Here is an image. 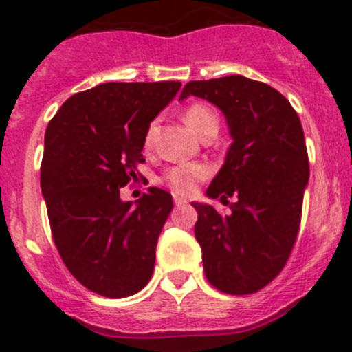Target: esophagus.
Listing matches in <instances>:
<instances>
[{
	"mask_svg": "<svg viewBox=\"0 0 352 352\" xmlns=\"http://www.w3.org/2000/svg\"><path fill=\"white\" fill-rule=\"evenodd\" d=\"M173 201H175V206H186L187 205L186 199L179 198V196H175V199H173Z\"/></svg>",
	"mask_w": 352,
	"mask_h": 352,
	"instance_id": "obj_1",
	"label": "esophagus"
}]
</instances>
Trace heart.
Wrapping results in <instances>:
<instances>
[{
  "label": "heart",
  "instance_id": "b5f03b06",
  "mask_svg": "<svg viewBox=\"0 0 352 352\" xmlns=\"http://www.w3.org/2000/svg\"><path fill=\"white\" fill-rule=\"evenodd\" d=\"M184 121L198 137L206 135L208 131L219 130V114L213 107H210L208 104H203V102H195L187 107L184 111ZM153 131L154 126L151 124L146 131V137H144V146L146 147H151V144H153ZM208 173L210 170L205 165L192 163V165H179L168 168L165 175L161 177V180L177 195H191L196 189V184L206 179Z\"/></svg>",
  "mask_w": 352,
  "mask_h": 352
}]
</instances>
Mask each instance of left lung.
Returning a JSON list of instances; mask_svg holds the SVG:
<instances>
[{"instance_id":"1","label":"left lung","mask_w":352,"mask_h":352,"mask_svg":"<svg viewBox=\"0 0 352 352\" xmlns=\"http://www.w3.org/2000/svg\"><path fill=\"white\" fill-rule=\"evenodd\" d=\"M205 98L226 116L232 144L206 189L212 199L234 196L231 213L191 203L206 280L231 295L255 294L287 264L298 234L309 160L300 120L278 90L245 76L189 81L180 100Z\"/></svg>"}]
</instances>
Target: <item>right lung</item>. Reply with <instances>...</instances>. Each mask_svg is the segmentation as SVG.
I'll return each mask as SVG.
<instances>
[{
    "instance_id": "add662e5",
    "label": "right lung",
    "mask_w": 352,
    "mask_h": 352,
    "mask_svg": "<svg viewBox=\"0 0 352 352\" xmlns=\"http://www.w3.org/2000/svg\"><path fill=\"white\" fill-rule=\"evenodd\" d=\"M180 81L102 83L62 104L45 133L41 192L55 246L88 290L123 298L151 280L172 195L151 187L131 201L120 189L144 163V137Z\"/></svg>"
}]
</instances>
